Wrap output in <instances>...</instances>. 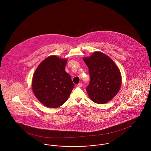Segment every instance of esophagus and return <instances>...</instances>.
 Wrapping results in <instances>:
<instances>
[{"instance_id":"obj_1","label":"esophagus","mask_w":151,"mask_h":151,"mask_svg":"<svg viewBox=\"0 0 151 151\" xmlns=\"http://www.w3.org/2000/svg\"><path fill=\"white\" fill-rule=\"evenodd\" d=\"M78 86L79 87H81L82 86H83V83L81 82V83H78Z\"/></svg>"}]
</instances>
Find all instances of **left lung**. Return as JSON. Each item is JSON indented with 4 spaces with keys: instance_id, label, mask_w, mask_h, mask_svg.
<instances>
[{
    "instance_id": "obj_1",
    "label": "left lung",
    "mask_w": 151,
    "mask_h": 151,
    "mask_svg": "<svg viewBox=\"0 0 151 151\" xmlns=\"http://www.w3.org/2000/svg\"><path fill=\"white\" fill-rule=\"evenodd\" d=\"M83 60L88 68L90 81L86 91L93 102L104 104L112 99L121 86L120 71L114 61L100 52Z\"/></svg>"
}]
</instances>
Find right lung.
Returning <instances> with one entry per match:
<instances>
[{
    "label": "right lung",
    "mask_w": 151,
    "mask_h": 151,
    "mask_svg": "<svg viewBox=\"0 0 151 151\" xmlns=\"http://www.w3.org/2000/svg\"><path fill=\"white\" fill-rule=\"evenodd\" d=\"M67 60L51 56L35 71L32 88L36 98L48 107L56 108L68 99L75 84L65 70Z\"/></svg>",
    "instance_id": "1"
}]
</instances>
